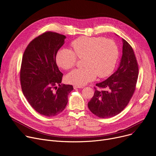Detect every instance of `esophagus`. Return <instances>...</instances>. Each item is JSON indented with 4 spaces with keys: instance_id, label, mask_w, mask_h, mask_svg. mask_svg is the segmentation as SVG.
Segmentation results:
<instances>
[{
    "instance_id": "esophagus-1",
    "label": "esophagus",
    "mask_w": 156,
    "mask_h": 156,
    "mask_svg": "<svg viewBox=\"0 0 156 156\" xmlns=\"http://www.w3.org/2000/svg\"><path fill=\"white\" fill-rule=\"evenodd\" d=\"M74 89H76V88H83L84 87L82 86H77V85H74L73 86Z\"/></svg>"
}]
</instances>
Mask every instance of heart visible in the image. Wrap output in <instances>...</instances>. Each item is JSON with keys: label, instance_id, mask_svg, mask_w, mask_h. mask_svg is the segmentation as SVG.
Wrapping results in <instances>:
<instances>
[{"label": "heart", "instance_id": "obj_1", "mask_svg": "<svg viewBox=\"0 0 156 156\" xmlns=\"http://www.w3.org/2000/svg\"><path fill=\"white\" fill-rule=\"evenodd\" d=\"M72 50L59 49L56 62L59 67L69 70L75 65L77 57L84 58V68L74 69L66 76V82L77 86H84L96 76L105 77L112 73L119 57V48L111 39L102 37H80L71 42Z\"/></svg>", "mask_w": 156, "mask_h": 156}]
</instances>
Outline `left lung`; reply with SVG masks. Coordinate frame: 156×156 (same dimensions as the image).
<instances>
[{
    "label": "left lung",
    "mask_w": 156,
    "mask_h": 156,
    "mask_svg": "<svg viewBox=\"0 0 156 156\" xmlns=\"http://www.w3.org/2000/svg\"><path fill=\"white\" fill-rule=\"evenodd\" d=\"M122 40V55L117 70L107 80L96 86L104 89L95 92L88 102L91 112L100 118L114 117L128 105L135 92L138 76V65L129 44Z\"/></svg>",
    "instance_id": "1"
}]
</instances>
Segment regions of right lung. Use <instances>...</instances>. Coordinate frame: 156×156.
Listing matches in <instances>:
<instances>
[{
	"instance_id": "add662e5",
	"label": "right lung",
	"mask_w": 156,
	"mask_h": 156,
	"mask_svg": "<svg viewBox=\"0 0 156 156\" xmlns=\"http://www.w3.org/2000/svg\"><path fill=\"white\" fill-rule=\"evenodd\" d=\"M65 38L56 32H44L29 43L22 58V91L32 107L46 117L61 113L73 90L72 85L61 84L63 73L56 63V53Z\"/></svg>"
}]
</instances>
